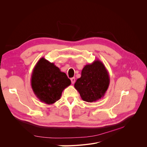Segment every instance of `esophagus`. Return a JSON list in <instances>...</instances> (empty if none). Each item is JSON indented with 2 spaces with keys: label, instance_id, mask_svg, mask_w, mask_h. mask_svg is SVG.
<instances>
[{
  "label": "esophagus",
  "instance_id": "1",
  "mask_svg": "<svg viewBox=\"0 0 147 147\" xmlns=\"http://www.w3.org/2000/svg\"><path fill=\"white\" fill-rule=\"evenodd\" d=\"M71 82L72 84H74L75 83V78H71Z\"/></svg>",
  "mask_w": 147,
  "mask_h": 147
}]
</instances>
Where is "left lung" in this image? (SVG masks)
<instances>
[{"mask_svg": "<svg viewBox=\"0 0 147 147\" xmlns=\"http://www.w3.org/2000/svg\"><path fill=\"white\" fill-rule=\"evenodd\" d=\"M110 80L109 73L104 64L96 59L83 67L81 77L76 80L74 88L83 101L93 102L104 96Z\"/></svg>", "mask_w": 147, "mask_h": 147, "instance_id": "obj_1", "label": "left lung"}]
</instances>
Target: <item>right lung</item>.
I'll return each mask as SVG.
<instances>
[{"label":"right lung","mask_w":147,"mask_h":147,"mask_svg":"<svg viewBox=\"0 0 147 147\" xmlns=\"http://www.w3.org/2000/svg\"><path fill=\"white\" fill-rule=\"evenodd\" d=\"M71 84L66 74L43 57L38 61L31 77L34 94L42 102L52 104L60 99L62 92Z\"/></svg>","instance_id":"right-lung-1"}]
</instances>
